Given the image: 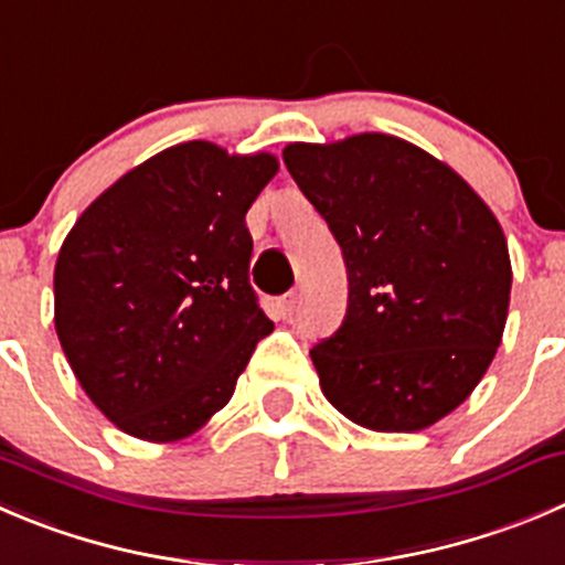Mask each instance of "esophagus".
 <instances>
[{
    "mask_svg": "<svg viewBox=\"0 0 565 565\" xmlns=\"http://www.w3.org/2000/svg\"><path fill=\"white\" fill-rule=\"evenodd\" d=\"M278 311H281L284 320H289V317H292L295 311H298V295H295V292L284 295V298L278 300Z\"/></svg>",
    "mask_w": 565,
    "mask_h": 565,
    "instance_id": "esophagus-1",
    "label": "esophagus"
}]
</instances>
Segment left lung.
Masks as SVG:
<instances>
[{
    "label": "left lung",
    "instance_id": "8db88e82",
    "mask_svg": "<svg viewBox=\"0 0 565 565\" xmlns=\"http://www.w3.org/2000/svg\"><path fill=\"white\" fill-rule=\"evenodd\" d=\"M284 166L348 267L342 328L309 350L322 394L377 434L430 428L502 342L513 273L500 221L447 162L383 131L289 143Z\"/></svg>",
    "mask_w": 565,
    "mask_h": 565
}]
</instances>
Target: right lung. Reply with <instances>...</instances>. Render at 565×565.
Listing matches in <instances>:
<instances>
[{
    "label": "right lung",
    "mask_w": 565,
    "mask_h": 565,
    "mask_svg": "<svg viewBox=\"0 0 565 565\" xmlns=\"http://www.w3.org/2000/svg\"><path fill=\"white\" fill-rule=\"evenodd\" d=\"M278 173L267 151L171 146L104 190L54 265V328L98 411L168 445L232 399L273 322L248 284L245 212Z\"/></svg>",
    "instance_id": "right-lung-1"
}]
</instances>
